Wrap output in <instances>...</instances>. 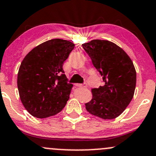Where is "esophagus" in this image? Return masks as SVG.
Instances as JSON below:
<instances>
[{"instance_id":"obj_1","label":"esophagus","mask_w":156,"mask_h":156,"mask_svg":"<svg viewBox=\"0 0 156 156\" xmlns=\"http://www.w3.org/2000/svg\"><path fill=\"white\" fill-rule=\"evenodd\" d=\"M75 86L76 87H87V84L86 83H76V84H75Z\"/></svg>"}]
</instances>
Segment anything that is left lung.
Masks as SVG:
<instances>
[{
	"instance_id": "obj_1",
	"label": "left lung",
	"mask_w": 156,
	"mask_h": 156,
	"mask_svg": "<svg viewBox=\"0 0 156 156\" xmlns=\"http://www.w3.org/2000/svg\"><path fill=\"white\" fill-rule=\"evenodd\" d=\"M82 46L105 82L104 86L91 90L93 97L85 104L87 111L101 119H115L134 96L136 71L132 60L120 47L108 40L93 39Z\"/></svg>"
}]
</instances>
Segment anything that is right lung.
I'll return each instance as SVG.
<instances>
[{
  "label": "right lung",
  "instance_id": "right-lung-1",
  "mask_svg": "<svg viewBox=\"0 0 156 156\" xmlns=\"http://www.w3.org/2000/svg\"><path fill=\"white\" fill-rule=\"evenodd\" d=\"M74 48L69 41L51 39L33 48L22 60L18 89L23 105L34 117H51L66 105L73 85L67 82L63 66Z\"/></svg>",
  "mask_w": 156,
  "mask_h": 156
}]
</instances>
